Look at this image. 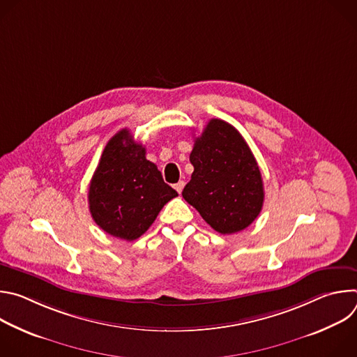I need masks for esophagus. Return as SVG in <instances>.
Segmentation results:
<instances>
[{
	"label": "esophagus",
	"mask_w": 357,
	"mask_h": 357,
	"mask_svg": "<svg viewBox=\"0 0 357 357\" xmlns=\"http://www.w3.org/2000/svg\"><path fill=\"white\" fill-rule=\"evenodd\" d=\"M183 186H185V182H183V181H179L178 183H175V185H174V188L176 189V192H178V193H181V192L183 190Z\"/></svg>",
	"instance_id": "obj_1"
}]
</instances>
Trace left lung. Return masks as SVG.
I'll return each instance as SVG.
<instances>
[{
    "label": "left lung",
    "mask_w": 357,
    "mask_h": 357,
    "mask_svg": "<svg viewBox=\"0 0 357 357\" xmlns=\"http://www.w3.org/2000/svg\"><path fill=\"white\" fill-rule=\"evenodd\" d=\"M189 160L193 174L182 196L212 229L233 234L256 220L264 202L261 172L231 124L212 119L195 138Z\"/></svg>",
    "instance_id": "1"
}]
</instances>
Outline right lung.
<instances>
[{"label":"right lung","mask_w":357,"mask_h":357,"mask_svg":"<svg viewBox=\"0 0 357 357\" xmlns=\"http://www.w3.org/2000/svg\"><path fill=\"white\" fill-rule=\"evenodd\" d=\"M176 196L157 165L145 158V146L124 128L110 138L101 154L89 186V209L100 229L132 241Z\"/></svg>","instance_id":"obj_1"}]
</instances>
